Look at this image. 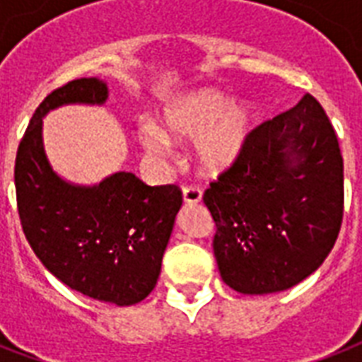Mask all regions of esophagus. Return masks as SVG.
Wrapping results in <instances>:
<instances>
[{
    "instance_id": "34e87169",
    "label": "esophagus",
    "mask_w": 362,
    "mask_h": 362,
    "mask_svg": "<svg viewBox=\"0 0 362 362\" xmlns=\"http://www.w3.org/2000/svg\"><path fill=\"white\" fill-rule=\"evenodd\" d=\"M183 202L185 204H200L202 192L196 187H185L183 189Z\"/></svg>"
}]
</instances>
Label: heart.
<instances>
[{
  "instance_id": "heart-1",
  "label": "heart",
  "mask_w": 362,
  "mask_h": 362,
  "mask_svg": "<svg viewBox=\"0 0 362 362\" xmlns=\"http://www.w3.org/2000/svg\"><path fill=\"white\" fill-rule=\"evenodd\" d=\"M145 124L137 139L147 153L160 156L168 141H194L196 164L206 175H223L245 155L257 128V113L247 100H232L215 88H196L168 100Z\"/></svg>"
}]
</instances>
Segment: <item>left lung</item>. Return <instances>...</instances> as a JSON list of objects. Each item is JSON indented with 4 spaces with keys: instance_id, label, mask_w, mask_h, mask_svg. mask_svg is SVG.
I'll use <instances>...</instances> for the list:
<instances>
[{
    "instance_id": "obj_1",
    "label": "left lung",
    "mask_w": 362,
    "mask_h": 362,
    "mask_svg": "<svg viewBox=\"0 0 362 362\" xmlns=\"http://www.w3.org/2000/svg\"><path fill=\"white\" fill-rule=\"evenodd\" d=\"M204 202L228 287L270 295L312 276L334 247L344 213V160L321 103L306 94L255 128L242 160Z\"/></svg>"
}]
</instances>
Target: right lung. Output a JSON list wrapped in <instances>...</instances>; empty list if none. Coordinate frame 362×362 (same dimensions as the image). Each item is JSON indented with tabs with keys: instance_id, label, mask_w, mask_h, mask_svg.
I'll return each instance as SVG.
<instances>
[{
	"instance_id": "add662e5",
	"label": "right lung",
	"mask_w": 362,
	"mask_h": 362,
	"mask_svg": "<svg viewBox=\"0 0 362 362\" xmlns=\"http://www.w3.org/2000/svg\"><path fill=\"white\" fill-rule=\"evenodd\" d=\"M107 100V83L98 77L71 81L45 98L16 153V202L28 243L56 279L94 300L132 306L158 281L181 190L149 187L130 172L71 183L52 168L43 141L50 111L100 107Z\"/></svg>"
}]
</instances>
